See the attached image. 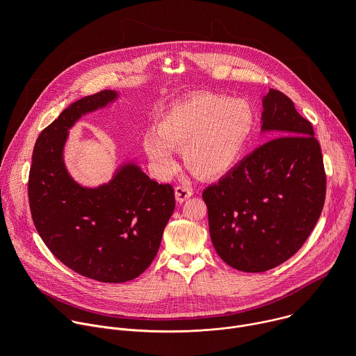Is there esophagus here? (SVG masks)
<instances>
[{
  "label": "esophagus",
  "instance_id": "1",
  "mask_svg": "<svg viewBox=\"0 0 356 356\" xmlns=\"http://www.w3.org/2000/svg\"><path fill=\"white\" fill-rule=\"evenodd\" d=\"M175 195H176V201L181 204V202H184L193 195V190L187 186H177L175 188Z\"/></svg>",
  "mask_w": 356,
  "mask_h": 356
}]
</instances>
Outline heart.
I'll return each instance as SVG.
<instances>
[{
    "instance_id": "heart-1",
    "label": "heart",
    "mask_w": 356,
    "mask_h": 356,
    "mask_svg": "<svg viewBox=\"0 0 356 356\" xmlns=\"http://www.w3.org/2000/svg\"><path fill=\"white\" fill-rule=\"evenodd\" d=\"M253 113L243 99L198 94L173 106L158 122L156 132L143 136L146 155L161 175L175 166L181 149L187 166L202 177L229 172L252 132Z\"/></svg>"
}]
</instances>
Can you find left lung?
<instances>
[{
    "label": "left lung",
    "mask_w": 356,
    "mask_h": 356,
    "mask_svg": "<svg viewBox=\"0 0 356 356\" xmlns=\"http://www.w3.org/2000/svg\"><path fill=\"white\" fill-rule=\"evenodd\" d=\"M264 145L202 191L213 245L231 268L273 269L306 242L325 200L321 147L293 101L270 88L262 98Z\"/></svg>",
    "instance_id": "obj_1"
}]
</instances>
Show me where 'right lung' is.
<instances>
[{"instance_id":"right-lung-1","label":"right lung","mask_w":356,"mask_h":356,"mask_svg":"<svg viewBox=\"0 0 356 356\" xmlns=\"http://www.w3.org/2000/svg\"><path fill=\"white\" fill-rule=\"evenodd\" d=\"M118 97L114 90L87 95L44 128L28 183L32 220L50 252L79 275L104 283L129 282L147 269L176 206L173 187L152 180L135 161L121 163L110 181L95 187L69 173V131Z\"/></svg>"}]
</instances>
